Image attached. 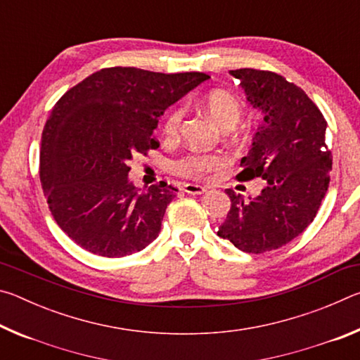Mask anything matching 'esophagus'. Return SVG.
Here are the masks:
<instances>
[{
  "label": "esophagus",
  "instance_id": "esophagus-1",
  "mask_svg": "<svg viewBox=\"0 0 360 360\" xmlns=\"http://www.w3.org/2000/svg\"><path fill=\"white\" fill-rule=\"evenodd\" d=\"M182 191L192 195H202L206 192V187L198 186V184H184L182 186Z\"/></svg>",
  "mask_w": 360,
  "mask_h": 360
}]
</instances>
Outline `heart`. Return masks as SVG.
Listing matches in <instances>:
<instances>
[{"label":"heart","mask_w":360,"mask_h":360,"mask_svg":"<svg viewBox=\"0 0 360 360\" xmlns=\"http://www.w3.org/2000/svg\"><path fill=\"white\" fill-rule=\"evenodd\" d=\"M200 106L222 129H231L241 119V101L229 90H211L200 101ZM182 115H184V111L181 106H174L168 111L165 122H163V135L168 139L178 136ZM222 165L224 157L219 154H187L174 162V169L187 178H203L205 174L214 172Z\"/></svg>","instance_id":"heart-1"}]
</instances>
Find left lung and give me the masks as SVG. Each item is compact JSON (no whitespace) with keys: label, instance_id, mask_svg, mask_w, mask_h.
Instances as JSON below:
<instances>
[{"label":"left lung","instance_id":"obj_1","mask_svg":"<svg viewBox=\"0 0 360 360\" xmlns=\"http://www.w3.org/2000/svg\"><path fill=\"white\" fill-rule=\"evenodd\" d=\"M230 75L240 79L249 105L265 114L236 178H262L266 186L249 200L227 188L231 206L217 235L241 251L262 254L297 238L318 214L332 169L327 122L308 95L281 75L252 68Z\"/></svg>","mask_w":360,"mask_h":360}]
</instances>
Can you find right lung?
<instances>
[{
  "instance_id": "obj_1",
  "label": "right lung",
  "mask_w": 360,
  "mask_h": 360,
  "mask_svg": "<svg viewBox=\"0 0 360 360\" xmlns=\"http://www.w3.org/2000/svg\"><path fill=\"white\" fill-rule=\"evenodd\" d=\"M208 77L114 66L56 103L42 130L39 178L53 219L76 245L124 257L157 238L178 188L162 181L139 192L129 181L130 160L158 148V117Z\"/></svg>"
}]
</instances>
